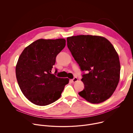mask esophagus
Segmentation results:
<instances>
[{
  "label": "esophagus",
  "instance_id": "1",
  "mask_svg": "<svg viewBox=\"0 0 133 133\" xmlns=\"http://www.w3.org/2000/svg\"><path fill=\"white\" fill-rule=\"evenodd\" d=\"M71 81H72V82L73 83H75V82H77V81H78V79H77V78L76 77H74V78H73Z\"/></svg>",
  "mask_w": 133,
  "mask_h": 133
}]
</instances>
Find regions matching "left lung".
<instances>
[{
  "label": "left lung",
  "mask_w": 133,
  "mask_h": 133,
  "mask_svg": "<svg viewBox=\"0 0 133 133\" xmlns=\"http://www.w3.org/2000/svg\"><path fill=\"white\" fill-rule=\"evenodd\" d=\"M67 42L83 71L82 81L84 89L78 94L93 104L108 99L115 90L120 77L119 57L112 45L103 37L92 35L67 37Z\"/></svg>",
  "instance_id": "obj_1"
}]
</instances>
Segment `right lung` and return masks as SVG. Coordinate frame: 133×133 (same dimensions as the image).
I'll return each instance as SVG.
<instances>
[{
    "label": "right lung",
    "mask_w": 133,
    "mask_h": 133,
    "mask_svg": "<svg viewBox=\"0 0 133 133\" xmlns=\"http://www.w3.org/2000/svg\"><path fill=\"white\" fill-rule=\"evenodd\" d=\"M65 45L63 38L38 39L26 47L19 57L16 67L17 82L24 96L33 104L46 106L55 102L69 83L68 78L51 74L56 56Z\"/></svg>",
    "instance_id": "add662e5"
}]
</instances>
